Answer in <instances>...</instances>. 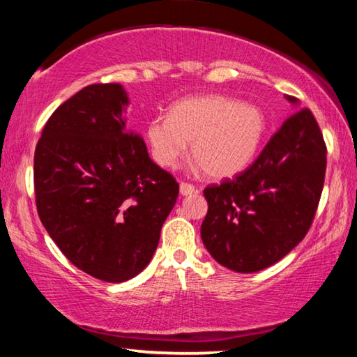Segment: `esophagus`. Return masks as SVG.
<instances>
[{"instance_id":"obj_1","label":"esophagus","mask_w":357,"mask_h":357,"mask_svg":"<svg viewBox=\"0 0 357 357\" xmlns=\"http://www.w3.org/2000/svg\"><path fill=\"white\" fill-rule=\"evenodd\" d=\"M197 192L195 187H193L192 184H185V183H181L179 184V193L183 197H187V195H193V193Z\"/></svg>"}]
</instances>
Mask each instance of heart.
I'll return each instance as SVG.
<instances>
[{"label": "heart", "instance_id": "b5f03b06", "mask_svg": "<svg viewBox=\"0 0 357 357\" xmlns=\"http://www.w3.org/2000/svg\"><path fill=\"white\" fill-rule=\"evenodd\" d=\"M266 132L264 113L257 105L241 104L227 96H190L173 104L168 116L154 118L146 138L154 160L174 167L187 153L209 176L229 178L255 159Z\"/></svg>", "mask_w": 357, "mask_h": 357}]
</instances>
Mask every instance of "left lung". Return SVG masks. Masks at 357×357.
<instances>
[{"label":"left lung","instance_id":"8db88e82","mask_svg":"<svg viewBox=\"0 0 357 357\" xmlns=\"http://www.w3.org/2000/svg\"><path fill=\"white\" fill-rule=\"evenodd\" d=\"M293 107L299 100L287 96ZM326 144L309 108L289 116L258 159L220 185L204 189L202 239L217 263L258 273L291 252L309 231L321 197Z\"/></svg>","mask_w":357,"mask_h":357}]
</instances>
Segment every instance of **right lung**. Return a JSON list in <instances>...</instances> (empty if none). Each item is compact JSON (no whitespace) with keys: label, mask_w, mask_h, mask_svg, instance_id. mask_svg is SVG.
Here are the masks:
<instances>
[{"label":"right lung","mask_w":357,"mask_h":357,"mask_svg":"<svg viewBox=\"0 0 357 357\" xmlns=\"http://www.w3.org/2000/svg\"><path fill=\"white\" fill-rule=\"evenodd\" d=\"M119 83L89 84L47 121L34 153L36 204L66 258L119 283L153 258L179 185L130 134Z\"/></svg>","instance_id":"add662e5"}]
</instances>
